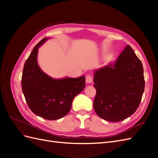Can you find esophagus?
<instances>
[{
  "instance_id": "esophagus-1",
  "label": "esophagus",
  "mask_w": 158,
  "mask_h": 158,
  "mask_svg": "<svg viewBox=\"0 0 158 158\" xmlns=\"http://www.w3.org/2000/svg\"><path fill=\"white\" fill-rule=\"evenodd\" d=\"M92 81H93V79H92V76L87 75L86 76H85V82H86V83L91 84L92 82Z\"/></svg>"
}]
</instances>
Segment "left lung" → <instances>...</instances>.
I'll return each instance as SVG.
<instances>
[{
	"label": "left lung",
	"instance_id": "left-lung-1",
	"mask_svg": "<svg viewBox=\"0 0 158 158\" xmlns=\"http://www.w3.org/2000/svg\"><path fill=\"white\" fill-rule=\"evenodd\" d=\"M94 82L95 113L104 120L121 121L132 115L141 102L145 87L142 64L127 45L114 63L94 70Z\"/></svg>",
	"mask_w": 158,
	"mask_h": 158
}]
</instances>
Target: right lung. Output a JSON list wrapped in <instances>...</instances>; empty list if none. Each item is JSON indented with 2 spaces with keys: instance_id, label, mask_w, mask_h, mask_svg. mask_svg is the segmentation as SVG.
Listing matches in <instances>:
<instances>
[{
  "instance_id": "add662e5",
  "label": "right lung",
  "mask_w": 158,
  "mask_h": 158,
  "mask_svg": "<svg viewBox=\"0 0 158 158\" xmlns=\"http://www.w3.org/2000/svg\"><path fill=\"white\" fill-rule=\"evenodd\" d=\"M49 37L37 44L23 66L22 89L31 111L47 120H57L70 111L76 95L84 89L85 76L56 79L45 74L37 63L40 47Z\"/></svg>"
}]
</instances>
